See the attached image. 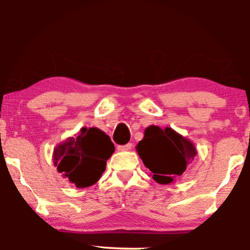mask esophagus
<instances>
[{
  "label": "esophagus",
  "mask_w": 250,
  "mask_h": 250,
  "mask_svg": "<svg viewBox=\"0 0 250 250\" xmlns=\"http://www.w3.org/2000/svg\"><path fill=\"white\" fill-rule=\"evenodd\" d=\"M133 147V143H127V145H123V146H117V149L119 150H129Z\"/></svg>",
  "instance_id": "34e87169"
}]
</instances>
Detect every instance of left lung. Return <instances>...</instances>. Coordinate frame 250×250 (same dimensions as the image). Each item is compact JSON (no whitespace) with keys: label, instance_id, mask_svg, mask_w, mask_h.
<instances>
[{"label":"left lung","instance_id":"1","mask_svg":"<svg viewBox=\"0 0 250 250\" xmlns=\"http://www.w3.org/2000/svg\"><path fill=\"white\" fill-rule=\"evenodd\" d=\"M136 149L146 167L153 173V179L161 185H168L177 175H182L197 154L187 139L171 128L161 129L156 125L146 129L145 137Z\"/></svg>","mask_w":250,"mask_h":250}]
</instances>
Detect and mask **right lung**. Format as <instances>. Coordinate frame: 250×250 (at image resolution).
<instances>
[{"instance_id":"obj_1","label":"right lung","mask_w":250,"mask_h":250,"mask_svg":"<svg viewBox=\"0 0 250 250\" xmlns=\"http://www.w3.org/2000/svg\"><path fill=\"white\" fill-rule=\"evenodd\" d=\"M114 150L110 137L102 130L82 128L76 139L71 137L55 148L54 165L76 187H89L101 177Z\"/></svg>"}]
</instances>
